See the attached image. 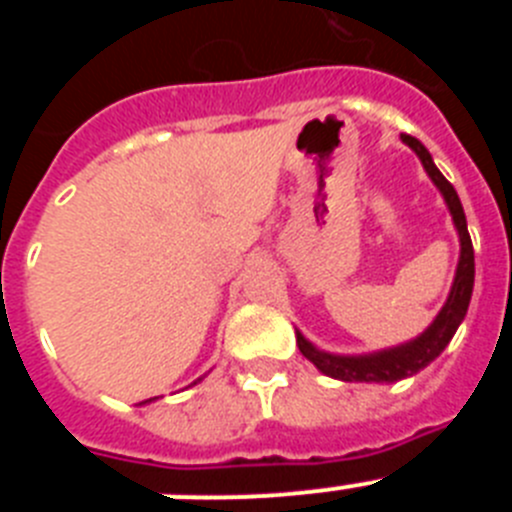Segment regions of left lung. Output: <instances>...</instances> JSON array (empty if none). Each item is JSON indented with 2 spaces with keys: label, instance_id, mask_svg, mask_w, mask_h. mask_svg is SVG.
<instances>
[{
  "label": "left lung",
  "instance_id": "1",
  "mask_svg": "<svg viewBox=\"0 0 512 512\" xmlns=\"http://www.w3.org/2000/svg\"><path fill=\"white\" fill-rule=\"evenodd\" d=\"M400 138L405 146L413 148L415 156H418L420 164H423L425 174L431 176V182L436 184L443 202L449 207L456 235H459V264H456L454 284H451L449 297H446L443 307L438 310L436 318H433V323L428 325L420 336L410 338V341L400 343V346L382 348V351H372V354H330V351H323V348H318L315 343L307 341L300 330H297V346H300L302 356L318 366V372H323L325 377L341 379V382L390 384L418 374L420 369H425L433 359H438V354H441L443 348L449 346L456 328H459L464 315H467L469 300H472L474 248L472 238H469L467 215H464L459 194L451 187L449 179L438 171V166L433 164V156L418 138H413V135H400Z\"/></svg>",
  "mask_w": 512,
  "mask_h": 512
}]
</instances>
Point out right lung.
Returning a JSON list of instances; mask_svg holds the SVG:
<instances>
[{"label":"right lung","instance_id":"right-lung-1","mask_svg":"<svg viewBox=\"0 0 512 512\" xmlns=\"http://www.w3.org/2000/svg\"><path fill=\"white\" fill-rule=\"evenodd\" d=\"M197 382H202V377L197 379ZM197 382H194V384H197ZM153 400H156V397H151V400H146V402H153ZM146 402H140V405H146Z\"/></svg>","mask_w":512,"mask_h":512}]
</instances>
